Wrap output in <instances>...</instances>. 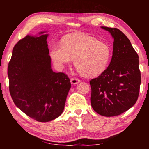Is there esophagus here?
I'll use <instances>...</instances> for the list:
<instances>
[{
	"mask_svg": "<svg viewBox=\"0 0 149 149\" xmlns=\"http://www.w3.org/2000/svg\"><path fill=\"white\" fill-rule=\"evenodd\" d=\"M70 81H71L72 84L76 85L80 82V79H79L78 78H76V77H72L71 79H70Z\"/></svg>",
	"mask_w": 149,
	"mask_h": 149,
	"instance_id": "esophagus-1",
	"label": "esophagus"
}]
</instances>
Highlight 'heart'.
<instances>
[{
	"label": "heart",
	"instance_id": "1",
	"mask_svg": "<svg viewBox=\"0 0 149 149\" xmlns=\"http://www.w3.org/2000/svg\"><path fill=\"white\" fill-rule=\"evenodd\" d=\"M49 54L54 65L63 68L74 59L80 74L88 77L97 76L104 71L111 57L108 43L83 33H75L63 38L62 45L53 44Z\"/></svg>",
	"mask_w": 149,
	"mask_h": 149
}]
</instances>
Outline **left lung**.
Instances as JSON below:
<instances>
[{
  "mask_svg": "<svg viewBox=\"0 0 149 149\" xmlns=\"http://www.w3.org/2000/svg\"><path fill=\"white\" fill-rule=\"evenodd\" d=\"M114 39L109 65L90 81L92 108L103 116H118L135 104L141 85L139 56L125 35L117 28L101 27Z\"/></svg>",
  "mask_w": 149,
  "mask_h": 149,
  "instance_id": "1",
  "label": "left lung"
}]
</instances>
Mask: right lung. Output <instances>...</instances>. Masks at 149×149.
I'll list each match as a JSON object with an SVG mask.
<instances>
[{"instance_id": "obj_1", "label": "right lung", "mask_w": 149, "mask_h": 149, "mask_svg": "<svg viewBox=\"0 0 149 149\" xmlns=\"http://www.w3.org/2000/svg\"><path fill=\"white\" fill-rule=\"evenodd\" d=\"M47 31L17 42L8 67L10 93L16 107L32 119L47 122L62 114L71 83L51 68Z\"/></svg>"}]
</instances>
